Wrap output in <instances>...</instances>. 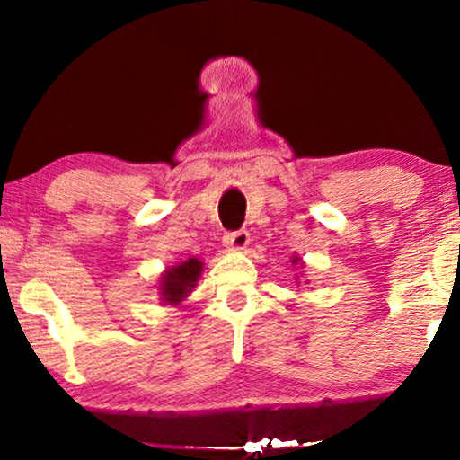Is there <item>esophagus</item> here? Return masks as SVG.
Here are the masks:
<instances>
[{
  "label": "esophagus",
  "mask_w": 460,
  "mask_h": 460,
  "mask_svg": "<svg viewBox=\"0 0 460 460\" xmlns=\"http://www.w3.org/2000/svg\"><path fill=\"white\" fill-rule=\"evenodd\" d=\"M223 243L231 252H243L249 245V233L247 231H235V233H227L223 239Z\"/></svg>",
  "instance_id": "obj_1"
}]
</instances>
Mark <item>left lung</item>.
<instances>
[{"mask_svg":"<svg viewBox=\"0 0 460 460\" xmlns=\"http://www.w3.org/2000/svg\"><path fill=\"white\" fill-rule=\"evenodd\" d=\"M300 261V258H292V263H298ZM300 266H302V263H300Z\"/></svg>","mask_w":460,"mask_h":460,"instance_id":"8db88e82","label":"left lung"}]
</instances>
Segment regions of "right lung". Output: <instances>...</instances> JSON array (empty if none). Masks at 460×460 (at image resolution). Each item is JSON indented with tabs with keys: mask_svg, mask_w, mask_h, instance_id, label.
<instances>
[{
	"mask_svg": "<svg viewBox=\"0 0 460 460\" xmlns=\"http://www.w3.org/2000/svg\"><path fill=\"white\" fill-rule=\"evenodd\" d=\"M205 263L199 258H189L186 261L168 266L160 274L158 279V296L164 306H181L182 302L189 298L192 288L197 286L199 278L202 276Z\"/></svg>",
	"mask_w": 460,
	"mask_h": 460,
	"instance_id": "obj_1",
	"label": "right lung"
}]
</instances>
